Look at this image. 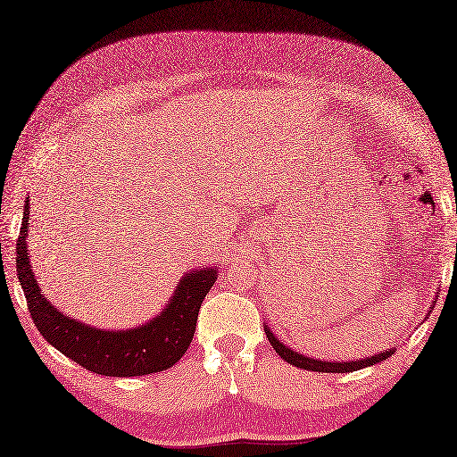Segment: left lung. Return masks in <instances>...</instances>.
Segmentation results:
<instances>
[{
    "mask_svg": "<svg viewBox=\"0 0 457 457\" xmlns=\"http://www.w3.org/2000/svg\"><path fill=\"white\" fill-rule=\"evenodd\" d=\"M265 334L269 337L270 345L275 347V352L288 361L290 365L300 367V369H308V371H318V373H352L357 371V369H363V367H371L375 363H381L385 359H389L393 355L395 349H389V352H381L377 355L371 357H365V359H357V361H320V359H312V357H306L303 353L295 352V349H290L288 345H285L280 339L275 337V334L270 332V328L265 326Z\"/></svg>",
    "mask_w": 457,
    "mask_h": 457,
    "instance_id": "obj_1",
    "label": "left lung"
}]
</instances>
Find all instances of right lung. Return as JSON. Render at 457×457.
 <instances>
[{"label": "right lung", "mask_w": 457, "mask_h": 457, "mask_svg": "<svg viewBox=\"0 0 457 457\" xmlns=\"http://www.w3.org/2000/svg\"><path fill=\"white\" fill-rule=\"evenodd\" d=\"M29 198L17 239V275L38 332L58 352L96 375L137 377L172 367L187 353L196 329L202 300L218 278V270H188L174 288L167 308L143 326L129 329H98L62 314L41 295L27 255Z\"/></svg>", "instance_id": "obj_1"}]
</instances>
